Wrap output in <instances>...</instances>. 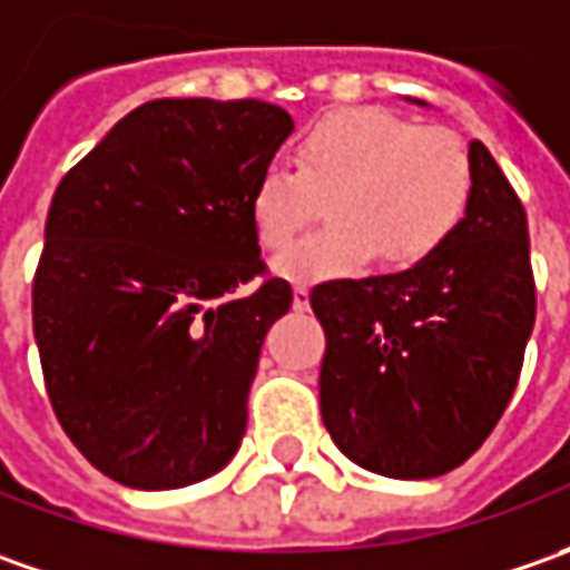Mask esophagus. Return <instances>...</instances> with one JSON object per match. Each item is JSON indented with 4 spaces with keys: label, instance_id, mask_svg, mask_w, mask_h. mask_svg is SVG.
Listing matches in <instances>:
<instances>
[{
    "label": "esophagus",
    "instance_id": "obj_1",
    "mask_svg": "<svg viewBox=\"0 0 570 570\" xmlns=\"http://www.w3.org/2000/svg\"><path fill=\"white\" fill-rule=\"evenodd\" d=\"M293 308H296V312H308V289H305V286H296V289H293Z\"/></svg>",
    "mask_w": 570,
    "mask_h": 570
}]
</instances>
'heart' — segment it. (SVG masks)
Wrapping results in <instances>:
<instances>
[{"instance_id":"heart-1","label":"heart","mask_w":570,"mask_h":570,"mask_svg":"<svg viewBox=\"0 0 570 570\" xmlns=\"http://www.w3.org/2000/svg\"><path fill=\"white\" fill-rule=\"evenodd\" d=\"M296 169L265 167L248 188V224L271 252L328 205L334 225L286 248L274 271L289 284H322L365 267L425 262L461 226L473 169L448 128H420L391 109H337L305 128Z\"/></svg>"}]
</instances>
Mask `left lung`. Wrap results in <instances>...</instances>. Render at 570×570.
I'll return each mask as SVG.
<instances>
[{
    "mask_svg": "<svg viewBox=\"0 0 570 570\" xmlns=\"http://www.w3.org/2000/svg\"><path fill=\"white\" fill-rule=\"evenodd\" d=\"M466 157L470 205L435 255L308 296L327 341L324 429L350 461L391 480L442 476L489 439L537 322L518 191L482 141Z\"/></svg>",
    "mask_w": 570,
    "mask_h": 570,
    "instance_id": "1",
    "label": "left lung"
}]
</instances>
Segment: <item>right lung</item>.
Listing matches in <instances>:
<instances>
[{"mask_svg": "<svg viewBox=\"0 0 570 570\" xmlns=\"http://www.w3.org/2000/svg\"><path fill=\"white\" fill-rule=\"evenodd\" d=\"M293 131L265 100H150L56 188L33 341L71 444L131 489H183L239 451L248 387L293 289L267 277L248 188Z\"/></svg>", "mask_w": 570, "mask_h": 570, "instance_id": "add662e5", "label": "right lung"}]
</instances>
